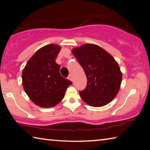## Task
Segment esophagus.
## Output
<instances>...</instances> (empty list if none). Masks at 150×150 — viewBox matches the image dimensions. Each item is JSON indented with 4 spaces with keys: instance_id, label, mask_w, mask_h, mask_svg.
<instances>
[{
    "instance_id": "esophagus-1",
    "label": "esophagus",
    "mask_w": 150,
    "mask_h": 150,
    "mask_svg": "<svg viewBox=\"0 0 150 150\" xmlns=\"http://www.w3.org/2000/svg\"><path fill=\"white\" fill-rule=\"evenodd\" d=\"M68 79H69L70 81H72L73 80V77H72V75L71 74H69V76H68Z\"/></svg>"
}]
</instances>
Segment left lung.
<instances>
[{"label":"left lung","instance_id":"1","mask_svg":"<svg viewBox=\"0 0 150 150\" xmlns=\"http://www.w3.org/2000/svg\"><path fill=\"white\" fill-rule=\"evenodd\" d=\"M87 79V87L79 91L88 105L100 107L110 103L117 95L122 75L111 55L96 45L87 44L72 50Z\"/></svg>","mask_w":150,"mask_h":150}]
</instances>
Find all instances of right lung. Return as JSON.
I'll return each mask as SVG.
<instances>
[{"label":"right lung","mask_w":150,"mask_h":150,"mask_svg":"<svg viewBox=\"0 0 150 150\" xmlns=\"http://www.w3.org/2000/svg\"><path fill=\"white\" fill-rule=\"evenodd\" d=\"M61 47L50 44L40 48L27 62L22 72V85L35 105L53 107L65 96L72 82L61 75L60 65L55 62Z\"/></svg>","instance_id":"right-lung-1"}]
</instances>
